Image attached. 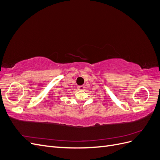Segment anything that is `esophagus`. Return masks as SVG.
<instances>
[{
    "instance_id": "esophagus-1",
    "label": "esophagus",
    "mask_w": 160,
    "mask_h": 160,
    "mask_svg": "<svg viewBox=\"0 0 160 160\" xmlns=\"http://www.w3.org/2000/svg\"><path fill=\"white\" fill-rule=\"evenodd\" d=\"M77 88H78V90H79V91H83L85 89V86L84 85H79L77 87Z\"/></svg>"
}]
</instances>
